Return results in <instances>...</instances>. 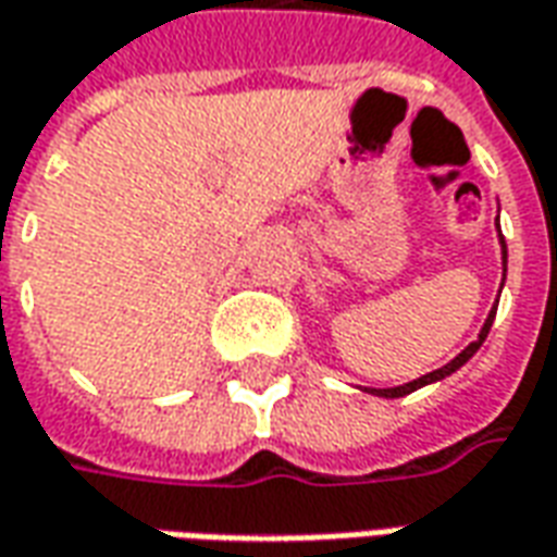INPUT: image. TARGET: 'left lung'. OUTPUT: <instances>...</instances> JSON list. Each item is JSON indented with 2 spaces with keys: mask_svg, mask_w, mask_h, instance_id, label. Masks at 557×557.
<instances>
[{
  "mask_svg": "<svg viewBox=\"0 0 557 557\" xmlns=\"http://www.w3.org/2000/svg\"><path fill=\"white\" fill-rule=\"evenodd\" d=\"M497 240H500V262H504V280H507V244H504V235H500V225H497ZM500 289H504V283H500ZM500 298V295H497ZM495 313H497V305L488 310V317H485V322H482L480 329V337L473 341V344H468L458 356H455L453 361H446L443 368H437V371L425 373V376H419V380H410V383H404V386H395V388H364L368 395H376V398H404V395H410V392H416V388L422 386H431V383H441V380H446L449 373H455L461 364H468L473 356H476V349L482 346V341L488 337V329H492V322H495Z\"/></svg>",
  "mask_w": 557,
  "mask_h": 557,
  "instance_id": "left-lung-1",
  "label": "left lung"
}]
</instances>
